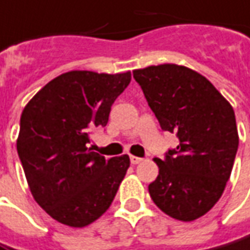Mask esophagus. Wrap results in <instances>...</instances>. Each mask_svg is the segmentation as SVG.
Masks as SVG:
<instances>
[{
	"label": "esophagus",
	"instance_id": "34e87169",
	"mask_svg": "<svg viewBox=\"0 0 250 250\" xmlns=\"http://www.w3.org/2000/svg\"><path fill=\"white\" fill-rule=\"evenodd\" d=\"M130 161H131V164H139V163H142V159L141 157H137V156H130Z\"/></svg>",
	"mask_w": 250,
	"mask_h": 250
}]
</instances>
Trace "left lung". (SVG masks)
I'll return each mask as SVG.
<instances>
[{
    "mask_svg": "<svg viewBox=\"0 0 250 250\" xmlns=\"http://www.w3.org/2000/svg\"><path fill=\"white\" fill-rule=\"evenodd\" d=\"M164 131L179 138L149 185L153 203L168 216L191 222L218 203L231 175L238 130L230 103L196 71L160 64L132 71Z\"/></svg>",
    "mask_w": 250,
    "mask_h": 250,
    "instance_id": "obj_1",
    "label": "left lung"
}]
</instances>
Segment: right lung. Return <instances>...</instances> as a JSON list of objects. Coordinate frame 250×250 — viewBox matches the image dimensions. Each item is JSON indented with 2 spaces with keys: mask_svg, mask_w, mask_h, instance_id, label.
Wrapping results in <instances>:
<instances>
[{
  "mask_svg": "<svg viewBox=\"0 0 250 250\" xmlns=\"http://www.w3.org/2000/svg\"><path fill=\"white\" fill-rule=\"evenodd\" d=\"M130 81V71H69L45 84L24 106L19 157L34 200L59 223L86 227L111 207L130 157L106 160L87 142L93 128L106 125L112 104Z\"/></svg>",
  "mask_w": 250,
  "mask_h": 250,
  "instance_id": "right-lung-1",
  "label": "right lung"
}]
</instances>
